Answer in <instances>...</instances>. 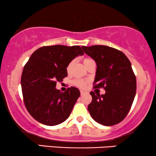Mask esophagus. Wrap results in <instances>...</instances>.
Listing matches in <instances>:
<instances>
[{"label": "esophagus", "instance_id": "obj_1", "mask_svg": "<svg viewBox=\"0 0 156 156\" xmlns=\"http://www.w3.org/2000/svg\"><path fill=\"white\" fill-rule=\"evenodd\" d=\"M80 94H81V95H83V94H87V91H83V90H80Z\"/></svg>", "mask_w": 156, "mask_h": 156}]
</instances>
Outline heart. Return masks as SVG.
<instances>
[{
  "instance_id": "b5f03b06",
  "label": "heart",
  "mask_w": 156,
  "mask_h": 156,
  "mask_svg": "<svg viewBox=\"0 0 156 156\" xmlns=\"http://www.w3.org/2000/svg\"><path fill=\"white\" fill-rule=\"evenodd\" d=\"M92 59H91V58H84L83 59L84 65H86V64L88 63V62H89L90 61H92ZM73 63H74V61H71V62L68 64V65L67 67V71H69V69H70V68H71V67H72ZM73 83L74 84L75 86H76V87H79V88H85L87 85V80L82 79V78H76V79H74L73 80Z\"/></svg>"
}]
</instances>
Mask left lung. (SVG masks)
<instances>
[{
    "mask_svg": "<svg viewBox=\"0 0 156 156\" xmlns=\"http://www.w3.org/2000/svg\"><path fill=\"white\" fill-rule=\"evenodd\" d=\"M95 61L97 71L94 89L103 88L105 94L91 92L88 105L91 117L100 124L111 126L128 115L136 92V79L131 64L122 52L105 45L82 46Z\"/></svg>",
    "mask_w": 156,
    "mask_h": 156,
    "instance_id": "8db88e82",
    "label": "left lung"
}]
</instances>
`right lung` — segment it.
I'll use <instances>...</instances> for the list:
<instances>
[{"instance_id":"1","label":"right lung","mask_w":156,"mask_h":156,"mask_svg":"<svg viewBox=\"0 0 156 156\" xmlns=\"http://www.w3.org/2000/svg\"><path fill=\"white\" fill-rule=\"evenodd\" d=\"M83 54L80 46L61 44L43 46L32 53L23 68L21 87L26 108L36 120L53 126L69 117L80 91L71 87L62 92L55 86L67 76L68 64Z\"/></svg>"}]
</instances>
